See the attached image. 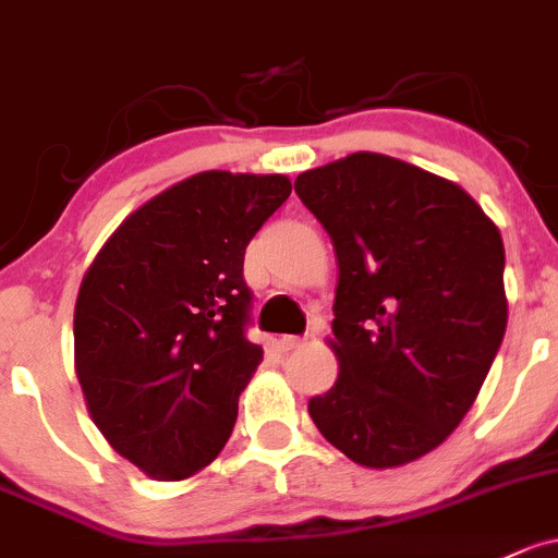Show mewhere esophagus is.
<instances>
[{
  "label": "esophagus",
  "instance_id": "1",
  "mask_svg": "<svg viewBox=\"0 0 558 558\" xmlns=\"http://www.w3.org/2000/svg\"><path fill=\"white\" fill-rule=\"evenodd\" d=\"M305 338H301V335H281L279 338V349L281 351H292L298 349V345H303Z\"/></svg>",
  "mask_w": 558,
  "mask_h": 558
}]
</instances>
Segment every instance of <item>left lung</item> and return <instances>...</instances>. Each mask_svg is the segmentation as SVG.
Segmentation results:
<instances>
[{
    "instance_id": "1",
    "label": "left lung",
    "mask_w": 558,
    "mask_h": 558,
    "mask_svg": "<svg viewBox=\"0 0 558 558\" xmlns=\"http://www.w3.org/2000/svg\"><path fill=\"white\" fill-rule=\"evenodd\" d=\"M295 191L340 271V375L311 421L353 463H412L458 428L502 343L500 231L458 183L386 154L305 170Z\"/></svg>"
}]
</instances>
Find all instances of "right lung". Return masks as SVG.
<instances>
[{"mask_svg":"<svg viewBox=\"0 0 558 558\" xmlns=\"http://www.w3.org/2000/svg\"><path fill=\"white\" fill-rule=\"evenodd\" d=\"M290 191L284 175H191L137 207L87 268L76 377L100 434L146 476H194L229 441L263 359L244 335V250Z\"/></svg>","mask_w":558,"mask_h":558,"instance_id":"1","label":"right lung"}]
</instances>
